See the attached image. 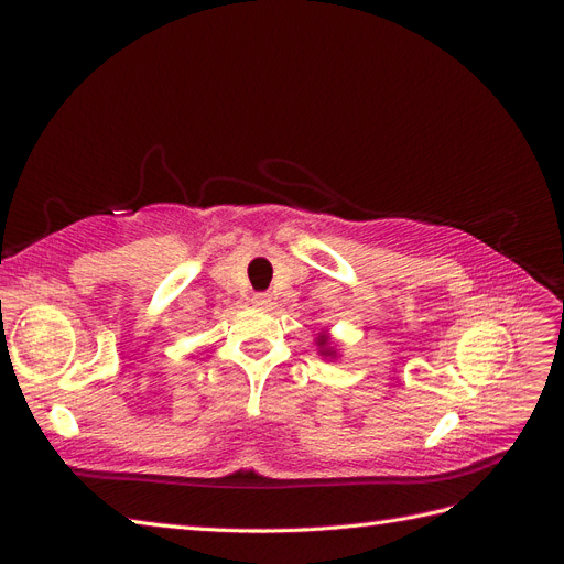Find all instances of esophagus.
I'll return each instance as SVG.
<instances>
[{
  "mask_svg": "<svg viewBox=\"0 0 564 564\" xmlns=\"http://www.w3.org/2000/svg\"><path fill=\"white\" fill-rule=\"evenodd\" d=\"M251 303L256 305V308H270V305H272V296H270V294H253V296H251Z\"/></svg>",
  "mask_w": 564,
  "mask_h": 564,
  "instance_id": "esophagus-1",
  "label": "esophagus"
}]
</instances>
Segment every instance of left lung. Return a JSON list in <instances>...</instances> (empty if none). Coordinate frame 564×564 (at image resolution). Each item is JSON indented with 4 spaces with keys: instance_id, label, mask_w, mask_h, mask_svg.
Returning <instances> with one entry per match:
<instances>
[{
    "instance_id": "left-lung-1",
    "label": "left lung",
    "mask_w": 564,
    "mask_h": 564,
    "mask_svg": "<svg viewBox=\"0 0 564 564\" xmlns=\"http://www.w3.org/2000/svg\"><path fill=\"white\" fill-rule=\"evenodd\" d=\"M315 346H317V352H319L322 357H332V360H336V357H338V348L332 344L329 332L322 329V332L315 336Z\"/></svg>"
}]
</instances>
